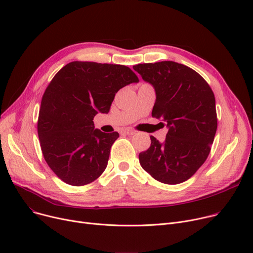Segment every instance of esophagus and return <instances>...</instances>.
<instances>
[{"label":"esophagus","mask_w":253,"mask_h":253,"mask_svg":"<svg viewBox=\"0 0 253 253\" xmlns=\"http://www.w3.org/2000/svg\"><path fill=\"white\" fill-rule=\"evenodd\" d=\"M123 133L126 134V135H134L136 132H135L134 129H132V128H125L123 130Z\"/></svg>","instance_id":"1"}]
</instances>
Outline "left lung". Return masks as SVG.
Instances as JSON below:
<instances>
[{
  "mask_svg": "<svg viewBox=\"0 0 253 253\" xmlns=\"http://www.w3.org/2000/svg\"><path fill=\"white\" fill-rule=\"evenodd\" d=\"M154 87L151 115L163 121V142L150 136V147L139 154L140 165L155 179L176 185L189 179L207 160L217 130L216 102L205 79L173 61L133 66Z\"/></svg>",
  "mask_w": 253,
  "mask_h": 253,
  "instance_id": "obj_1",
  "label": "left lung"
}]
</instances>
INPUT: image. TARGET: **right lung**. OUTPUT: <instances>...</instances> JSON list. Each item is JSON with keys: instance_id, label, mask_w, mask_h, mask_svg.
Returning a JSON list of instances; mask_svg holds the SVG:
<instances>
[{"instance_id": "obj_1", "label": "right lung", "mask_w": 253, "mask_h": 253, "mask_svg": "<svg viewBox=\"0 0 253 253\" xmlns=\"http://www.w3.org/2000/svg\"><path fill=\"white\" fill-rule=\"evenodd\" d=\"M139 80L127 66L74 61L50 81L42 96L38 137L47 165L64 183L84 186L102 174L119 137L94 127L119 89Z\"/></svg>"}]
</instances>
